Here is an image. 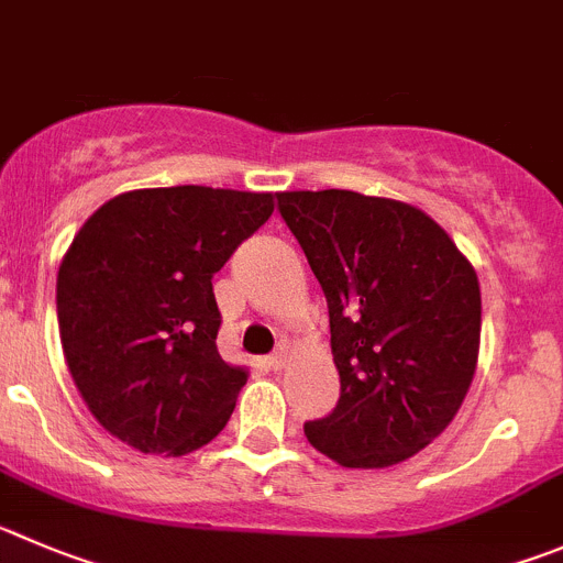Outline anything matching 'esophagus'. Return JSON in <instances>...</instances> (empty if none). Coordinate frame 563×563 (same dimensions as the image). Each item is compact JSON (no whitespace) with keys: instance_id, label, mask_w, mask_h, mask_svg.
<instances>
[{"instance_id":"1","label":"esophagus","mask_w":563,"mask_h":563,"mask_svg":"<svg viewBox=\"0 0 563 563\" xmlns=\"http://www.w3.org/2000/svg\"><path fill=\"white\" fill-rule=\"evenodd\" d=\"M286 358H288V350H286V344H283L275 355H269V358H266V366H269V369H283V366H286Z\"/></svg>"}]
</instances>
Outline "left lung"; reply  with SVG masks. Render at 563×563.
Wrapping results in <instances>:
<instances>
[{
	"mask_svg": "<svg viewBox=\"0 0 563 563\" xmlns=\"http://www.w3.org/2000/svg\"><path fill=\"white\" fill-rule=\"evenodd\" d=\"M322 286L341 377L333 411L306 422L353 470L400 464L453 422L481 346L472 264L419 208L355 191L277 194Z\"/></svg>",
	"mask_w": 563,
	"mask_h": 563,
	"instance_id": "obj_1",
	"label": "left lung"
}]
</instances>
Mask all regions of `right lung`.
Instances as JSON below:
<instances>
[{
	"instance_id": "add662e5",
	"label": "right lung",
	"mask_w": 563,
	"mask_h": 563,
	"mask_svg": "<svg viewBox=\"0 0 563 563\" xmlns=\"http://www.w3.org/2000/svg\"><path fill=\"white\" fill-rule=\"evenodd\" d=\"M272 194L141 188L104 202L57 272L63 355L88 411L141 453L186 455L228 424L246 372L224 364L213 275Z\"/></svg>"
}]
</instances>
